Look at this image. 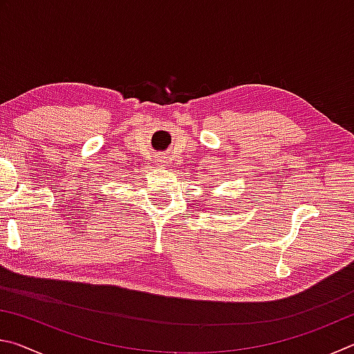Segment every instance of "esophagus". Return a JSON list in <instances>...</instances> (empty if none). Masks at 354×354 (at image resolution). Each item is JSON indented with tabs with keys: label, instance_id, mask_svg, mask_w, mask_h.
I'll return each mask as SVG.
<instances>
[{
	"label": "esophagus",
	"instance_id": "1",
	"mask_svg": "<svg viewBox=\"0 0 354 354\" xmlns=\"http://www.w3.org/2000/svg\"><path fill=\"white\" fill-rule=\"evenodd\" d=\"M164 158H159V162H164V160H162Z\"/></svg>",
	"mask_w": 354,
	"mask_h": 354
}]
</instances>
